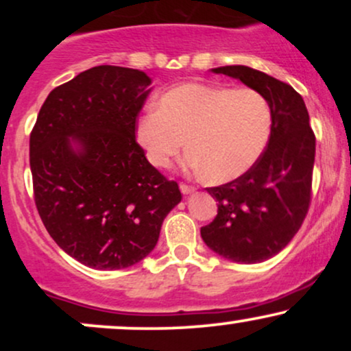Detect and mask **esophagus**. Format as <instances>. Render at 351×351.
<instances>
[{
	"label": "esophagus",
	"mask_w": 351,
	"mask_h": 351,
	"mask_svg": "<svg viewBox=\"0 0 351 351\" xmlns=\"http://www.w3.org/2000/svg\"><path fill=\"white\" fill-rule=\"evenodd\" d=\"M180 189H181V193H183V195H189V193L195 191V186H189V184L181 183L180 184Z\"/></svg>",
	"instance_id": "obj_1"
}]
</instances>
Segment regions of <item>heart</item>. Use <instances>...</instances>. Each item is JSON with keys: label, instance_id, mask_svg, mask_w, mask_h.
Here are the masks:
<instances>
[{"label": "heart", "instance_id": "1", "mask_svg": "<svg viewBox=\"0 0 351 351\" xmlns=\"http://www.w3.org/2000/svg\"><path fill=\"white\" fill-rule=\"evenodd\" d=\"M272 132V108L259 90L189 82L167 90L135 125L136 142L156 168H168L186 138L184 165L215 183L247 173Z\"/></svg>", "mask_w": 351, "mask_h": 351}]
</instances>
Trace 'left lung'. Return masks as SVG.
I'll return each instance as SVG.
<instances>
[{
	"mask_svg": "<svg viewBox=\"0 0 351 351\" xmlns=\"http://www.w3.org/2000/svg\"><path fill=\"white\" fill-rule=\"evenodd\" d=\"M259 90L272 108V132L257 163L243 176L208 188L217 215L201 228L211 251L241 264L264 263L297 234L310 204L315 135L299 92L247 66L211 69Z\"/></svg>",
	"mask_w": 351,
	"mask_h": 351,
	"instance_id": "8db88e82",
	"label": "left lung"
}]
</instances>
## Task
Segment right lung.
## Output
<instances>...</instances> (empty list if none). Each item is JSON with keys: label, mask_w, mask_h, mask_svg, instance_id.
I'll return each mask as SVG.
<instances>
[{"label": "right lung", "mask_w": 351, "mask_h": 351, "mask_svg": "<svg viewBox=\"0 0 351 351\" xmlns=\"http://www.w3.org/2000/svg\"><path fill=\"white\" fill-rule=\"evenodd\" d=\"M152 79L97 66L56 87L29 136L34 201L56 244L99 271L147 257L181 201L135 140Z\"/></svg>", "instance_id": "obj_1"}]
</instances>
